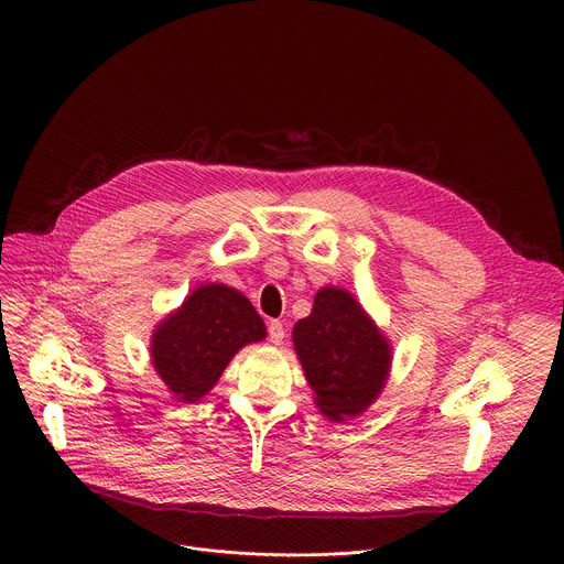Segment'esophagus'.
Segmentation results:
<instances>
[{
  "label": "esophagus",
  "mask_w": 564,
  "mask_h": 564,
  "mask_svg": "<svg viewBox=\"0 0 564 564\" xmlns=\"http://www.w3.org/2000/svg\"><path fill=\"white\" fill-rule=\"evenodd\" d=\"M268 335H270V341H272L274 346H281V344H283V339H285V328H283L281 321H270Z\"/></svg>",
  "instance_id": "esophagus-1"
}]
</instances>
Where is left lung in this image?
I'll list each match as a JSON object with an SVG mask.
<instances>
[{
	"mask_svg": "<svg viewBox=\"0 0 564 564\" xmlns=\"http://www.w3.org/2000/svg\"><path fill=\"white\" fill-rule=\"evenodd\" d=\"M292 341L318 413L346 422L372 406L392 366L388 337L344 288L314 294L312 312L292 328Z\"/></svg>",
	"mask_w": 564,
	"mask_h": 564,
	"instance_id": "1",
	"label": "left lung"
}]
</instances>
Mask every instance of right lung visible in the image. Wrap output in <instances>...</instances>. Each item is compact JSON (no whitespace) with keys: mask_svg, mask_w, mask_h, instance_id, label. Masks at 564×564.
<instances>
[{"mask_svg":"<svg viewBox=\"0 0 564 564\" xmlns=\"http://www.w3.org/2000/svg\"><path fill=\"white\" fill-rule=\"evenodd\" d=\"M265 337L263 318L243 292L203 283L155 326L151 366L178 401L196 404L240 348Z\"/></svg>","mask_w":564,"mask_h":564,"instance_id":"obj_1","label":"right lung"}]
</instances>
